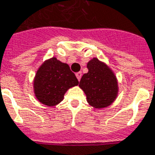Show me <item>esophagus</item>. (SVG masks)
Returning <instances> with one entry per match:
<instances>
[{
	"mask_svg": "<svg viewBox=\"0 0 155 155\" xmlns=\"http://www.w3.org/2000/svg\"><path fill=\"white\" fill-rule=\"evenodd\" d=\"M76 77H77L78 80V81H80V79H81V77H82V72H81V71L77 72V73H76Z\"/></svg>",
	"mask_w": 155,
	"mask_h": 155,
	"instance_id": "34e87169",
	"label": "esophagus"
}]
</instances>
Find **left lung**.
<instances>
[{
  "label": "left lung",
  "instance_id": "left-lung-1",
  "mask_svg": "<svg viewBox=\"0 0 155 155\" xmlns=\"http://www.w3.org/2000/svg\"><path fill=\"white\" fill-rule=\"evenodd\" d=\"M88 71L83 75L79 87L87 96L88 104L94 108L107 107L116 100L117 81L106 65L94 58L87 65Z\"/></svg>",
  "mask_w": 155,
  "mask_h": 155
}]
</instances>
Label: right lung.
Here are the masks:
<instances>
[{
	"instance_id": "add662e5",
	"label": "right lung",
	"mask_w": 155,
	"mask_h": 155,
	"mask_svg": "<svg viewBox=\"0 0 155 155\" xmlns=\"http://www.w3.org/2000/svg\"><path fill=\"white\" fill-rule=\"evenodd\" d=\"M78 84V80L70 67L53 57L45 61L37 71L34 88L39 102L48 106H55L62 101L68 88Z\"/></svg>"
}]
</instances>
